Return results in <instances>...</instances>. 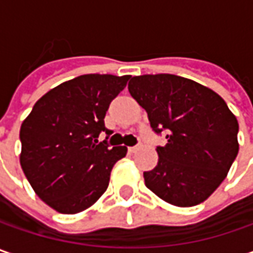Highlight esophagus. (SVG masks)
Returning <instances> with one entry per match:
<instances>
[{
  "label": "esophagus",
  "instance_id": "obj_1",
  "mask_svg": "<svg viewBox=\"0 0 253 253\" xmlns=\"http://www.w3.org/2000/svg\"><path fill=\"white\" fill-rule=\"evenodd\" d=\"M139 149H141V145H136V146H129V148H128V152H129V153H136V152L139 151Z\"/></svg>",
  "mask_w": 253,
  "mask_h": 253
}]
</instances>
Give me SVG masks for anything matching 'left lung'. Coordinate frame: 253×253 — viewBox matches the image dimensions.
I'll return each instance as SVG.
<instances>
[{"mask_svg": "<svg viewBox=\"0 0 253 253\" xmlns=\"http://www.w3.org/2000/svg\"><path fill=\"white\" fill-rule=\"evenodd\" d=\"M131 95L148 112L156 133V168L143 173L146 187L171 206L193 207L207 200L227 177L239 151L238 121L211 88L174 74L132 77Z\"/></svg>", "mask_w": 253, "mask_h": 253, "instance_id": "obj_1", "label": "left lung"}]
</instances>
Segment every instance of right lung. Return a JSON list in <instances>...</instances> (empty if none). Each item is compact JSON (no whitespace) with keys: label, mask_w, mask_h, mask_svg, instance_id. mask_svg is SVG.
I'll return each instance as SVG.
<instances>
[{"label":"right lung","mask_w":253,"mask_h":253,"mask_svg":"<svg viewBox=\"0 0 253 253\" xmlns=\"http://www.w3.org/2000/svg\"><path fill=\"white\" fill-rule=\"evenodd\" d=\"M129 76L84 74L47 91L21 125V168L38 197L62 214L82 212L104 194L125 146L98 135L110 102Z\"/></svg>","instance_id":"1"}]
</instances>
